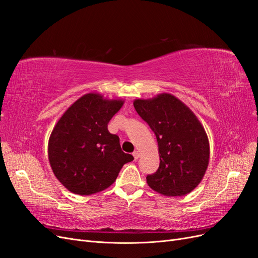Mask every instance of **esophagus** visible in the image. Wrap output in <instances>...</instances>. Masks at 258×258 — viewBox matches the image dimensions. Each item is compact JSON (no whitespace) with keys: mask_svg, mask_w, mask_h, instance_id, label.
<instances>
[{"mask_svg":"<svg viewBox=\"0 0 258 258\" xmlns=\"http://www.w3.org/2000/svg\"><path fill=\"white\" fill-rule=\"evenodd\" d=\"M132 155H134L135 159H139V158H140V152H139V151H135L134 154H132Z\"/></svg>","mask_w":258,"mask_h":258,"instance_id":"obj_1","label":"esophagus"}]
</instances>
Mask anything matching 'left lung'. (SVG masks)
<instances>
[{
  "mask_svg": "<svg viewBox=\"0 0 258 258\" xmlns=\"http://www.w3.org/2000/svg\"><path fill=\"white\" fill-rule=\"evenodd\" d=\"M134 105L158 143L159 168L146 176L148 186L168 197L189 194L202 181L210 160L204 126L190 108L171 93L136 99Z\"/></svg>",
  "mask_w": 258,
  "mask_h": 258,
  "instance_id": "left-lung-1",
  "label": "left lung"
}]
</instances>
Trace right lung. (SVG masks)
<instances>
[{"mask_svg":"<svg viewBox=\"0 0 258 258\" xmlns=\"http://www.w3.org/2000/svg\"><path fill=\"white\" fill-rule=\"evenodd\" d=\"M124 101L86 93L70 106L53 127L48 159L58 181L73 194L87 196L110 187L134 156L121 151L119 138L107 123Z\"/></svg>","mask_w":258,"mask_h":258,"instance_id":"obj_1","label":"right lung"}]
</instances>
